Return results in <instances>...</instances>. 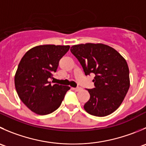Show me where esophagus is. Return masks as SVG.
<instances>
[{
  "label": "esophagus",
  "mask_w": 146,
  "mask_h": 146,
  "mask_svg": "<svg viewBox=\"0 0 146 146\" xmlns=\"http://www.w3.org/2000/svg\"><path fill=\"white\" fill-rule=\"evenodd\" d=\"M81 88H73V90H74L75 91H80L81 90Z\"/></svg>",
  "instance_id": "1"
}]
</instances>
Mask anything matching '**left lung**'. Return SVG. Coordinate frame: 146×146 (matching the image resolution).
Masks as SVG:
<instances>
[{
    "instance_id": "8db88e82",
    "label": "left lung",
    "mask_w": 146,
    "mask_h": 146,
    "mask_svg": "<svg viewBox=\"0 0 146 146\" xmlns=\"http://www.w3.org/2000/svg\"><path fill=\"white\" fill-rule=\"evenodd\" d=\"M70 51L76 57L87 76L96 75L95 88L88 89L90 99L85 111L98 117L116 111L130 87L129 68L125 59L116 50L103 43L74 45Z\"/></svg>"
}]
</instances>
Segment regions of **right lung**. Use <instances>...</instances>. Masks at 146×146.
Wrapping results in <instances>:
<instances>
[{"label":"right lung","mask_w":146,"mask_h":146,"mask_svg":"<svg viewBox=\"0 0 146 146\" xmlns=\"http://www.w3.org/2000/svg\"><path fill=\"white\" fill-rule=\"evenodd\" d=\"M69 46L43 45L32 48L21 58L15 74V86L21 101L35 113L47 115L59 108L69 86L50 84L58 62Z\"/></svg>","instance_id":"right-lung-1"}]
</instances>
